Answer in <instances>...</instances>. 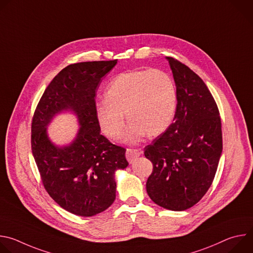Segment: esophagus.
Returning <instances> with one entry per match:
<instances>
[{"label": "esophagus", "instance_id": "obj_1", "mask_svg": "<svg viewBox=\"0 0 253 253\" xmlns=\"http://www.w3.org/2000/svg\"><path fill=\"white\" fill-rule=\"evenodd\" d=\"M141 154V151L139 149H132V148H128L126 150V158L129 161V163L134 162V160Z\"/></svg>", "mask_w": 253, "mask_h": 253}]
</instances>
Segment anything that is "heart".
Masks as SVG:
<instances>
[{
    "label": "heart",
    "mask_w": 253,
    "mask_h": 253,
    "mask_svg": "<svg viewBox=\"0 0 253 253\" xmlns=\"http://www.w3.org/2000/svg\"><path fill=\"white\" fill-rule=\"evenodd\" d=\"M177 93L173 79L161 70L141 69L114 77L105 91V101L96 107L102 132L112 140L122 137L124 114L130 121L125 141L136 144L148 134L155 137L171 124Z\"/></svg>",
    "instance_id": "obj_1"
}]
</instances>
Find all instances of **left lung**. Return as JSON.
Returning <instances> with one entry per match:
<instances>
[{
    "label": "left lung",
    "instance_id": "8db88e82",
    "mask_svg": "<svg viewBox=\"0 0 253 253\" xmlns=\"http://www.w3.org/2000/svg\"><path fill=\"white\" fill-rule=\"evenodd\" d=\"M177 93L173 122L144 155L153 164L146 182L157 205L182 211L195 205L211 186L222 152L219 110L203 80L180 61L167 57Z\"/></svg>",
    "mask_w": 253,
    "mask_h": 253
}]
</instances>
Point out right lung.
I'll return each instance as SVG.
<instances>
[{
    "instance_id": "add662e5",
    "label": "right lung",
    "mask_w": 253,
    "mask_h": 253,
    "mask_svg": "<svg viewBox=\"0 0 253 253\" xmlns=\"http://www.w3.org/2000/svg\"><path fill=\"white\" fill-rule=\"evenodd\" d=\"M117 60L81 62L59 72L42 95L32 119V153L48 194L65 210L93 216L116 197L115 172L128 165L126 149L100 134L95 96ZM63 110L73 111L82 127L69 147L48 140L46 125Z\"/></svg>"
}]
</instances>
